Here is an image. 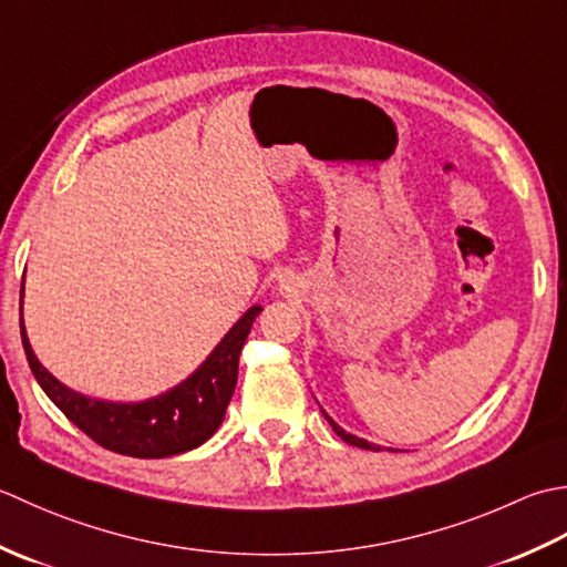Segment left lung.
Returning <instances> with one entry per match:
<instances>
[{"label": "left lung", "mask_w": 567, "mask_h": 567, "mask_svg": "<svg viewBox=\"0 0 567 567\" xmlns=\"http://www.w3.org/2000/svg\"><path fill=\"white\" fill-rule=\"evenodd\" d=\"M322 411V409H320ZM322 415H326V419H328V423L332 425V431L334 433H338L340 437H342V441L344 443H350V445H357V447H364V450H379V445H374V443H369V441H364V437H357V435H352V433H348V431H344L342 429V425H338V423H334L332 419H330V415L326 413V411H322Z\"/></svg>", "instance_id": "left-lung-1"}]
</instances>
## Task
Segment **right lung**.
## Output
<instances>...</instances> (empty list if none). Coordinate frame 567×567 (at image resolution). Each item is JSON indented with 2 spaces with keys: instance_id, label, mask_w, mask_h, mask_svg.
Masks as SVG:
<instances>
[{
  "instance_id": "right-lung-1",
  "label": "right lung",
  "mask_w": 567,
  "mask_h": 567,
  "mask_svg": "<svg viewBox=\"0 0 567 567\" xmlns=\"http://www.w3.org/2000/svg\"><path fill=\"white\" fill-rule=\"evenodd\" d=\"M19 310L24 313V286ZM259 313L261 306H251L190 377L146 401H105L65 386L33 354L24 318L21 342L45 396L92 441L130 457H171L203 445L219 429L237 386L241 344Z\"/></svg>"
}]
</instances>
